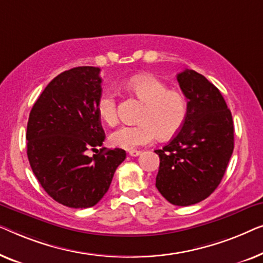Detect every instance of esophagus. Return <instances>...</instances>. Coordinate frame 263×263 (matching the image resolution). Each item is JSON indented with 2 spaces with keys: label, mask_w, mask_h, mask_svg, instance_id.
I'll use <instances>...</instances> for the list:
<instances>
[{
  "label": "esophagus",
  "mask_w": 263,
  "mask_h": 263,
  "mask_svg": "<svg viewBox=\"0 0 263 263\" xmlns=\"http://www.w3.org/2000/svg\"><path fill=\"white\" fill-rule=\"evenodd\" d=\"M140 154H142V151H139V150H130V151H128V155H130V156H132V157L139 156Z\"/></svg>",
  "instance_id": "esophagus-1"
}]
</instances>
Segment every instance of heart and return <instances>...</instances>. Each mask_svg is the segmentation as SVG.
I'll return each instance as SVG.
<instances>
[{
	"label": "heart",
	"mask_w": 263,
	"mask_h": 263,
	"mask_svg": "<svg viewBox=\"0 0 263 263\" xmlns=\"http://www.w3.org/2000/svg\"><path fill=\"white\" fill-rule=\"evenodd\" d=\"M126 88L140 101L145 103L140 124L121 126L110 135V143L125 150L146 145L160 135L161 138H170L181 130L187 118V100L176 90L168 87L153 75L132 77ZM98 114L107 125L118 123L117 100L112 93H103L98 100Z\"/></svg>",
	"instance_id": "obj_1"
}]
</instances>
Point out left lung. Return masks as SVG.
Returning a JSON list of instances; mask_svg holds the SVG:
<instances>
[{
  "label": "left lung",
  "mask_w": 263,
  "mask_h": 263,
  "mask_svg": "<svg viewBox=\"0 0 263 263\" xmlns=\"http://www.w3.org/2000/svg\"><path fill=\"white\" fill-rule=\"evenodd\" d=\"M177 82L187 99V118L162 150L156 187L170 204L190 206L210 197L223 179L234 151L230 109L205 76L186 69Z\"/></svg>",
  "instance_id": "8db88e82"
}]
</instances>
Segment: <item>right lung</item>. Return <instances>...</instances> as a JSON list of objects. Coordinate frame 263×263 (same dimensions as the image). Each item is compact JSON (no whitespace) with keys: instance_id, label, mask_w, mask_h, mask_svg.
<instances>
[{"instance_id":"1","label":"right lung","mask_w":263,"mask_h":263,"mask_svg":"<svg viewBox=\"0 0 263 263\" xmlns=\"http://www.w3.org/2000/svg\"><path fill=\"white\" fill-rule=\"evenodd\" d=\"M100 69L77 66L59 73L33 105L27 123V156L47 194L59 204L87 209L107 193L126 158L125 150H98L105 140L98 100ZM88 151L98 153L91 158Z\"/></svg>"}]
</instances>
